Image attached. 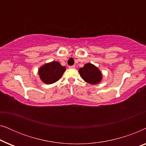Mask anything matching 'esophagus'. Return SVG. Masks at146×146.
Returning a JSON list of instances; mask_svg holds the SVG:
<instances>
[{"mask_svg":"<svg viewBox=\"0 0 146 146\" xmlns=\"http://www.w3.org/2000/svg\"><path fill=\"white\" fill-rule=\"evenodd\" d=\"M75 66L74 65V66H69V68H70V69H74V68H75Z\"/></svg>","mask_w":146,"mask_h":146,"instance_id":"1","label":"esophagus"}]
</instances>
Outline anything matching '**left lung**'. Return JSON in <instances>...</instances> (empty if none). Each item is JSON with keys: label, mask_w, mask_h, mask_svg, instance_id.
<instances>
[{"label": "left lung", "mask_w": 146, "mask_h": 146, "mask_svg": "<svg viewBox=\"0 0 146 146\" xmlns=\"http://www.w3.org/2000/svg\"><path fill=\"white\" fill-rule=\"evenodd\" d=\"M78 72L82 78L90 84H97L102 80V74L100 69L91 63L86 64Z\"/></svg>", "instance_id": "8db88e82"}]
</instances>
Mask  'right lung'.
Returning <instances> with one entry per match:
<instances>
[{
  "label": "right lung",
  "mask_w": 146,
  "mask_h": 146,
  "mask_svg": "<svg viewBox=\"0 0 146 146\" xmlns=\"http://www.w3.org/2000/svg\"><path fill=\"white\" fill-rule=\"evenodd\" d=\"M66 69V66H62L58 62L52 61L40 67L38 73L42 82L46 84H51L61 78Z\"/></svg>",
  "instance_id": "obj_1"
}]
</instances>
